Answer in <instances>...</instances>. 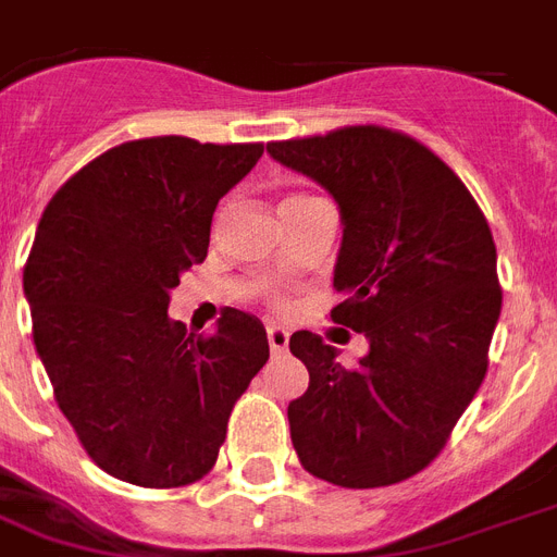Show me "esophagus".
<instances>
[{
    "instance_id": "34e87169",
    "label": "esophagus",
    "mask_w": 557,
    "mask_h": 557,
    "mask_svg": "<svg viewBox=\"0 0 557 557\" xmlns=\"http://www.w3.org/2000/svg\"><path fill=\"white\" fill-rule=\"evenodd\" d=\"M269 347L274 356L286 352L288 349V332L283 326H269Z\"/></svg>"
}]
</instances>
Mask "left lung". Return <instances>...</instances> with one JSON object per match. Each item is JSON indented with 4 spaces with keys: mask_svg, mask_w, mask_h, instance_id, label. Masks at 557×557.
Returning <instances> with one entry per match:
<instances>
[{
    "mask_svg": "<svg viewBox=\"0 0 557 557\" xmlns=\"http://www.w3.org/2000/svg\"><path fill=\"white\" fill-rule=\"evenodd\" d=\"M341 210L332 321L364 332L356 367L312 332L288 338L309 389L288 401L309 474L379 488L419 474L480 389L500 318L497 248L483 210L428 147L384 126L269 144Z\"/></svg>",
    "mask_w": 557,
    "mask_h": 557,
    "instance_id": "1",
    "label": "left lung"
}]
</instances>
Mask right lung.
Here are the masks:
<instances>
[{
    "instance_id": "add662e5",
    "label": "right lung",
    "mask_w": 557,
    "mask_h": 557,
    "mask_svg": "<svg viewBox=\"0 0 557 557\" xmlns=\"http://www.w3.org/2000/svg\"><path fill=\"white\" fill-rule=\"evenodd\" d=\"M262 144L161 135L74 173L39 219L25 262L34 344L77 440L107 474L176 488L213 468L236 398L269 361L260 318L225 309L213 335L168 314L208 257L219 199Z\"/></svg>"
}]
</instances>
